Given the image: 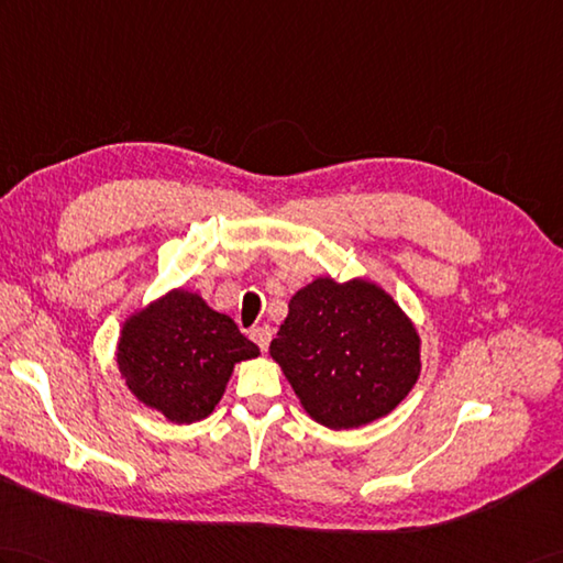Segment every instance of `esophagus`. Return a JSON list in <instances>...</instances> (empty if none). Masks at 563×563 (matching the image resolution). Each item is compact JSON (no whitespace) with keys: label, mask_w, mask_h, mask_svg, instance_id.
<instances>
[{"label":"esophagus","mask_w":563,"mask_h":563,"mask_svg":"<svg viewBox=\"0 0 563 563\" xmlns=\"http://www.w3.org/2000/svg\"><path fill=\"white\" fill-rule=\"evenodd\" d=\"M271 335L273 331L268 329V325H258V329H252V341L261 347V350H268V343H271Z\"/></svg>","instance_id":"esophagus-1"}]
</instances>
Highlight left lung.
Wrapping results in <instances>:
<instances>
[{
  "mask_svg": "<svg viewBox=\"0 0 563 563\" xmlns=\"http://www.w3.org/2000/svg\"><path fill=\"white\" fill-rule=\"evenodd\" d=\"M287 307L268 352L313 422L369 424L396 410L420 378L417 325L374 280L321 276Z\"/></svg>",
  "mask_w": 563,
  "mask_h": 563,
  "instance_id": "8db88e82",
  "label": "left lung"
}]
</instances>
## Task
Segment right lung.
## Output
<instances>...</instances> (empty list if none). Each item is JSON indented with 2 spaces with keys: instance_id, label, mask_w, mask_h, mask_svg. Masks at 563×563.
I'll list each match as a JSON object with an SVG mask.
<instances>
[{
  "instance_id": "right-lung-1",
  "label": "right lung",
  "mask_w": 563,
  "mask_h": 563,
  "mask_svg": "<svg viewBox=\"0 0 563 563\" xmlns=\"http://www.w3.org/2000/svg\"><path fill=\"white\" fill-rule=\"evenodd\" d=\"M258 357L228 313L175 287L132 311L117 341V369L146 408L175 424L206 420L225 394L234 364Z\"/></svg>"
}]
</instances>
